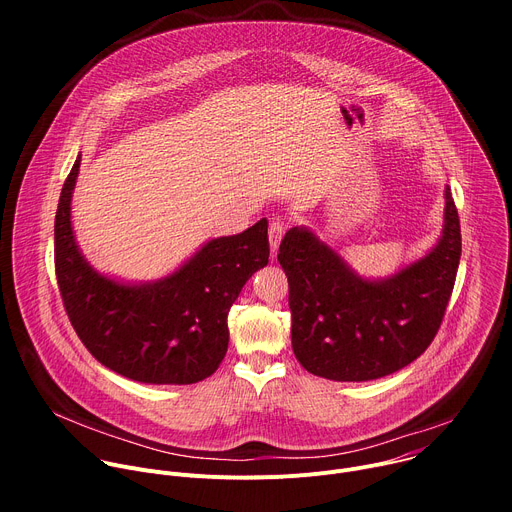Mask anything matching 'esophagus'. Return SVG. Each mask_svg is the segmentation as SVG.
<instances>
[{
	"label": "esophagus",
	"mask_w": 512,
	"mask_h": 512,
	"mask_svg": "<svg viewBox=\"0 0 512 512\" xmlns=\"http://www.w3.org/2000/svg\"><path fill=\"white\" fill-rule=\"evenodd\" d=\"M285 231H287V223L283 221V218H273V221L269 223V245H271L273 253L277 251V245H279L281 237L285 235Z\"/></svg>",
	"instance_id": "34e87169"
}]
</instances>
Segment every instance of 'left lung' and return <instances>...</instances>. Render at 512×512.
Wrapping results in <instances>:
<instances>
[{
    "mask_svg": "<svg viewBox=\"0 0 512 512\" xmlns=\"http://www.w3.org/2000/svg\"><path fill=\"white\" fill-rule=\"evenodd\" d=\"M460 255L450 188L440 243L385 281L360 279L314 233L289 229L277 261L289 283L291 346L302 367L330 381H371L407 367L442 326Z\"/></svg>",
    "mask_w": 512,
    "mask_h": 512,
    "instance_id": "left-lung-1",
    "label": "left lung"
}]
</instances>
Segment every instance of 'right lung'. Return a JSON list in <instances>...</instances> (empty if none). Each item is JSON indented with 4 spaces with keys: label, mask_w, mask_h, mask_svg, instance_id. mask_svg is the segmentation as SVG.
Here are the masks:
<instances>
[{
    "label": "right lung",
    "mask_w": 512,
    "mask_h": 512,
    "mask_svg": "<svg viewBox=\"0 0 512 512\" xmlns=\"http://www.w3.org/2000/svg\"><path fill=\"white\" fill-rule=\"evenodd\" d=\"M81 158L64 180L54 218V267L68 320L87 350L131 381L190 385L210 377L229 346L227 316L247 279L269 261L267 221L208 241L170 277L123 285L93 271L70 227Z\"/></svg>",
    "instance_id": "1"
}]
</instances>
